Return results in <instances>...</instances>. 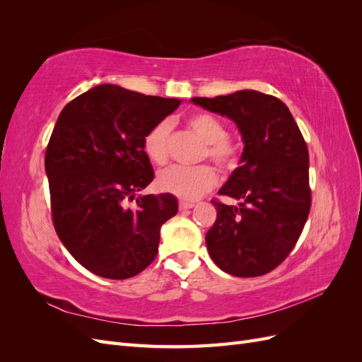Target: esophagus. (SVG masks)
Returning <instances> with one entry per match:
<instances>
[{"label":"esophagus","instance_id":"34e87169","mask_svg":"<svg viewBox=\"0 0 362 362\" xmlns=\"http://www.w3.org/2000/svg\"><path fill=\"white\" fill-rule=\"evenodd\" d=\"M193 206H194V204H192V202H184V201L180 202V210H181V211L190 210V208H193Z\"/></svg>","mask_w":362,"mask_h":362}]
</instances>
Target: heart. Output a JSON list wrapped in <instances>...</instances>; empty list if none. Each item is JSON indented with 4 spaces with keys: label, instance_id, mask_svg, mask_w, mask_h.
I'll return each instance as SVG.
<instances>
[{
    "label": "heart",
    "instance_id": "1",
    "mask_svg": "<svg viewBox=\"0 0 362 362\" xmlns=\"http://www.w3.org/2000/svg\"><path fill=\"white\" fill-rule=\"evenodd\" d=\"M187 125L204 144V157L211 158L221 168H231L235 163L237 149L229 141L228 131L218 117L210 113H196L187 119ZM168 122H160L145 136L144 149L154 164H164L169 158ZM217 184V175L211 166L182 168L173 166L158 173L157 185L164 193H170L180 199L194 201Z\"/></svg>",
    "mask_w": 362,
    "mask_h": 362
}]
</instances>
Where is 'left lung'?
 I'll use <instances>...</instances> for the list:
<instances>
[{"mask_svg":"<svg viewBox=\"0 0 362 362\" xmlns=\"http://www.w3.org/2000/svg\"><path fill=\"white\" fill-rule=\"evenodd\" d=\"M208 112L234 120L245 144L240 166L211 201L217 218L205 235L208 254L238 278L266 275L287 258L311 206L310 154L288 107L257 90L192 98Z\"/></svg>","mask_w":362,"mask_h":362,"instance_id":"8db88e82","label":"left lung"}]
</instances>
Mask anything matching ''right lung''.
Returning a JSON list of instances; mask_svg holds the SVG:
<instances>
[{"label":"right lung","instance_id":"obj_1","mask_svg":"<svg viewBox=\"0 0 362 362\" xmlns=\"http://www.w3.org/2000/svg\"><path fill=\"white\" fill-rule=\"evenodd\" d=\"M181 100L101 84L64 105L45 154L52 222L63 246L98 276L127 279L154 261L160 228L178 211L170 193L139 194L154 180L149 131ZM127 199L136 206H124Z\"/></svg>","mask_w":362,"mask_h":362}]
</instances>
